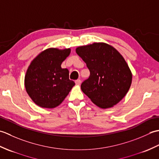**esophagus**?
Here are the masks:
<instances>
[{"instance_id": "obj_1", "label": "esophagus", "mask_w": 159, "mask_h": 159, "mask_svg": "<svg viewBox=\"0 0 159 159\" xmlns=\"http://www.w3.org/2000/svg\"><path fill=\"white\" fill-rule=\"evenodd\" d=\"M75 83H76V85H80V83H81V80H80V79H78L75 81Z\"/></svg>"}]
</instances>
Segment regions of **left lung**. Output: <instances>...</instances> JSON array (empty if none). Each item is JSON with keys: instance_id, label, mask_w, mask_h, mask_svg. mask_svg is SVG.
<instances>
[{"instance_id": "1", "label": "left lung", "mask_w": 159, "mask_h": 159, "mask_svg": "<svg viewBox=\"0 0 159 159\" xmlns=\"http://www.w3.org/2000/svg\"><path fill=\"white\" fill-rule=\"evenodd\" d=\"M76 52L89 70V77L80 87L92 102L102 109H108L122 100L133 79L122 55L103 42L79 46Z\"/></svg>"}]
</instances>
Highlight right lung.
<instances>
[{"mask_svg":"<svg viewBox=\"0 0 159 159\" xmlns=\"http://www.w3.org/2000/svg\"><path fill=\"white\" fill-rule=\"evenodd\" d=\"M70 48H50L40 52L30 64L25 78L26 91L37 105L52 109L61 103L75 85L61 63Z\"/></svg>","mask_w":159,"mask_h":159,"instance_id":"right-lung-1","label":"right lung"}]
</instances>
